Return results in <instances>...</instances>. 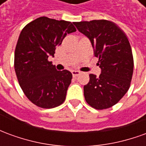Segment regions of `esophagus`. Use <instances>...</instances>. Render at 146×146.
<instances>
[{
    "label": "esophagus",
    "mask_w": 146,
    "mask_h": 146,
    "mask_svg": "<svg viewBox=\"0 0 146 146\" xmlns=\"http://www.w3.org/2000/svg\"><path fill=\"white\" fill-rule=\"evenodd\" d=\"M72 73H73V76H74V77H76V76H78L80 73V71H77V70H73V71H72Z\"/></svg>",
    "instance_id": "1"
}]
</instances>
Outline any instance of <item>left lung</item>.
I'll return each instance as SVG.
<instances>
[{"label":"left lung","instance_id":"left-lung-1","mask_svg":"<svg viewBox=\"0 0 146 146\" xmlns=\"http://www.w3.org/2000/svg\"><path fill=\"white\" fill-rule=\"evenodd\" d=\"M77 30L91 40L101 68L99 76L90 74L84 87L87 103L102 110L116 105L128 91L134 70L131 47L126 34L111 21L74 23Z\"/></svg>","mask_w":146,"mask_h":146}]
</instances>
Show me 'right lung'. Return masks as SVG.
I'll return each mask as SVG.
<instances>
[{"label":"right lung","mask_w":146,"mask_h":146,"mask_svg":"<svg viewBox=\"0 0 146 146\" xmlns=\"http://www.w3.org/2000/svg\"><path fill=\"white\" fill-rule=\"evenodd\" d=\"M76 31L72 23L40 17L21 32L15 51L14 66L23 92L32 103L43 109L62 104L73 77L70 71H58L48 61L68 33Z\"/></svg>","instance_id":"right-lung-1"}]
</instances>
